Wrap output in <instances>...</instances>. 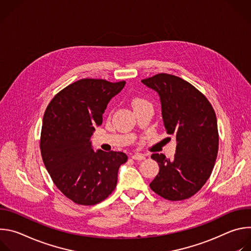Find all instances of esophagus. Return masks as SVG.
Wrapping results in <instances>:
<instances>
[{
  "label": "esophagus",
  "instance_id": "34e87169",
  "mask_svg": "<svg viewBox=\"0 0 251 251\" xmlns=\"http://www.w3.org/2000/svg\"><path fill=\"white\" fill-rule=\"evenodd\" d=\"M132 159L133 160H137V161H142V160H145V156L143 155V154H134L133 156H132Z\"/></svg>",
  "mask_w": 251,
  "mask_h": 251
}]
</instances>
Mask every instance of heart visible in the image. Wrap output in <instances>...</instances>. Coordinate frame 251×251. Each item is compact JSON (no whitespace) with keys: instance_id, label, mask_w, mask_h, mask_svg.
<instances>
[{"instance_id":"obj_1","label":"heart","mask_w":251,"mask_h":251,"mask_svg":"<svg viewBox=\"0 0 251 251\" xmlns=\"http://www.w3.org/2000/svg\"><path fill=\"white\" fill-rule=\"evenodd\" d=\"M145 103H148V102H147L145 99L140 98V97H136V98H134V99H133V101H132V105H133L134 108H135V107L139 106V105L145 104Z\"/></svg>"}]
</instances>
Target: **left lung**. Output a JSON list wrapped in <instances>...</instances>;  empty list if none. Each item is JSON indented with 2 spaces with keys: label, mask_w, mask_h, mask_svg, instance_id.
I'll use <instances>...</instances> for the list:
<instances>
[{
  "label": "left lung",
  "mask_w": 251,
  "mask_h": 251,
  "mask_svg": "<svg viewBox=\"0 0 251 251\" xmlns=\"http://www.w3.org/2000/svg\"><path fill=\"white\" fill-rule=\"evenodd\" d=\"M142 82L158 92L168 134L176 141L172 160L164 154L151 158L160 171L150 188L169 201H183L197 194L212 172L219 151L218 121L206 97L188 81L159 74Z\"/></svg>",
  "instance_id": "8db88e82"
}]
</instances>
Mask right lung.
Masks as SVG:
<instances>
[{"mask_svg":"<svg viewBox=\"0 0 251 251\" xmlns=\"http://www.w3.org/2000/svg\"><path fill=\"white\" fill-rule=\"evenodd\" d=\"M125 81L84 78L69 84L50 102L44 115L41 152L57 189L77 204L93 205L116 188L123 152L93 151L90 138L102 124L107 104Z\"/></svg>","mask_w":251,"mask_h":251,"instance_id":"obj_1","label":"right lung"}]
</instances>
